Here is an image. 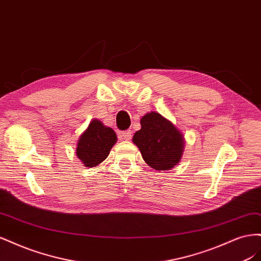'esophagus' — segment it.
I'll return each instance as SVG.
<instances>
[{"label": "esophagus", "instance_id": "obj_1", "mask_svg": "<svg viewBox=\"0 0 261 261\" xmlns=\"http://www.w3.org/2000/svg\"><path fill=\"white\" fill-rule=\"evenodd\" d=\"M121 136H122V138L125 139V140H129V139L132 138V132H130L129 129L124 130V132L121 133Z\"/></svg>", "mask_w": 261, "mask_h": 261}]
</instances>
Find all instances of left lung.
Instances as JSON below:
<instances>
[{"mask_svg":"<svg viewBox=\"0 0 261 261\" xmlns=\"http://www.w3.org/2000/svg\"><path fill=\"white\" fill-rule=\"evenodd\" d=\"M140 124L133 143L139 148L145 162L154 170H170L176 165L184 149L180 132L155 112L141 117Z\"/></svg>","mask_w":261,"mask_h":261,"instance_id":"1","label":"left lung"}]
</instances>
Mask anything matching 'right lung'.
I'll return each mask as SVG.
<instances>
[{
  "label": "right lung",
  "mask_w": 261,
  "mask_h": 261,
  "mask_svg": "<svg viewBox=\"0 0 261 261\" xmlns=\"http://www.w3.org/2000/svg\"><path fill=\"white\" fill-rule=\"evenodd\" d=\"M116 139V134L112 128L93 120L78 140L76 154L87 168L97 167L107 159Z\"/></svg>",
  "instance_id": "add662e5"
}]
</instances>
